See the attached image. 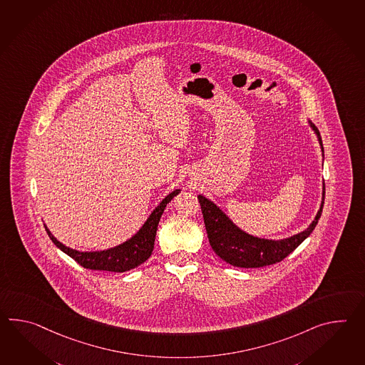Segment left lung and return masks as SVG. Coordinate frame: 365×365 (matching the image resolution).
I'll return each mask as SVG.
<instances>
[{
  "label": "left lung",
  "instance_id": "left-lung-1",
  "mask_svg": "<svg viewBox=\"0 0 365 365\" xmlns=\"http://www.w3.org/2000/svg\"><path fill=\"white\" fill-rule=\"evenodd\" d=\"M312 127L316 130L319 144L322 146V138L319 136V132L313 124ZM197 200L202 207L205 230L213 252L229 264L242 268L264 267L282 262L314 230L324 208L322 202L316 220L302 233L282 241H269L246 235L245 232L240 230L213 202L202 197V195L197 196Z\"/></svg>",
  "mask_w": 365,
  "mask_h": 365
}]
</instances>
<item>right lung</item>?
<instances>
[{
  "instance_id": "1",
  "label": "right lung",
  "mask_w": 365,
  "mask_h": 365,
  "mask_svg": "<svg viewBox=\"0 0 365 365\" xmlns=\"http://www.w3.org/2000/svg\"><path fill=\"white\" fill-rule=\"evenodd\" d=\"M179 194V190L173 191L168 195L163 202L154 210L150 217L148 219L144 227L138 230V235L132 237L130 241L119 245L113 249L106 250V252H81L69 249L63 243L58 242L53 235H48L51 241L56 245L60 250L68 254L71 258H73L80 266L89 269H97V271H110V272H125L132 268L138 267L141 263H144L150 254L153 252L154 240L157 233V227L160 219L163 216L166 204L170 202L171 199Z\"/></svg>"
}]
</instances>
